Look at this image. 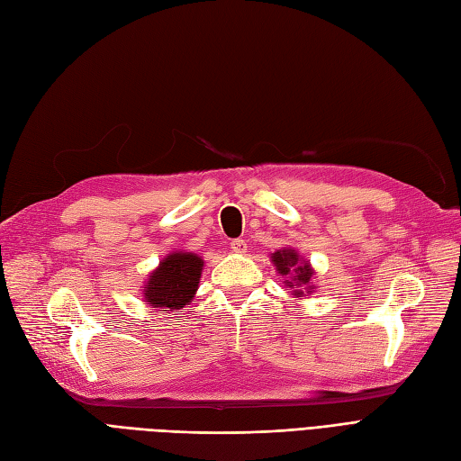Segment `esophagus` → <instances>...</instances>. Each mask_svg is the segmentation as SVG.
<instances>
[{"label":"esophagus","mask_w":461,"mask_h":461,"mask_svg":"<svg viewBox=\"0 0 461 461\" xmlns=\"http://www.w3.org/2000/svg\"><path fill=\"white\" fill-rule=\"evenodd\" d=\"M230 247H231L233 252H240V255H243V252L247 250V241L245 240H233L230 243Z\"/></svg>","instance_id":"34e87169"}]
</instances>
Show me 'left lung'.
Segmentation results:
<instances>
[{"mask_svg": "<svg viewBox=\"0 0 461 461\" xmlns=\"http://www.w3.org/2000/svg\"><path fill=\"white\" fill-rule=\"evenodd\" d=\"M272 258H274V264L277 266V270H279L281 276L294 274L291 281L287 279V285H289L291 289H294L293 293H294L296 296H301L303 291H299L296 287H299V285H306L308 281H310V277H312V274H314V272H312L310 266H308V262L301 264V262H299V257H296V252L291 250V249L274 252Z\"/></svg>", "mask_w": 461, "mask_h": 461, "instance_id": "1", "label": "left lung"}]
</instances>
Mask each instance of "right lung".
Listing matches in <instances>:
<instances>
[{"mask_svg":"<svg viewBox=\"0 0 461 461\" xmlns=\"http://www.w3.org/2000/svg\"><path fill=\"white\" fill-rule=\"evenodd\" d=\"M201 270L203 260L199 257L191 252H174L149 276L143 293L145 301L153 308H184L199 287Z\"/></svg>","mask_w":461,"mask_h":461,"instance_id":"right-lung-1","label":"right lung"}]
</instances>
